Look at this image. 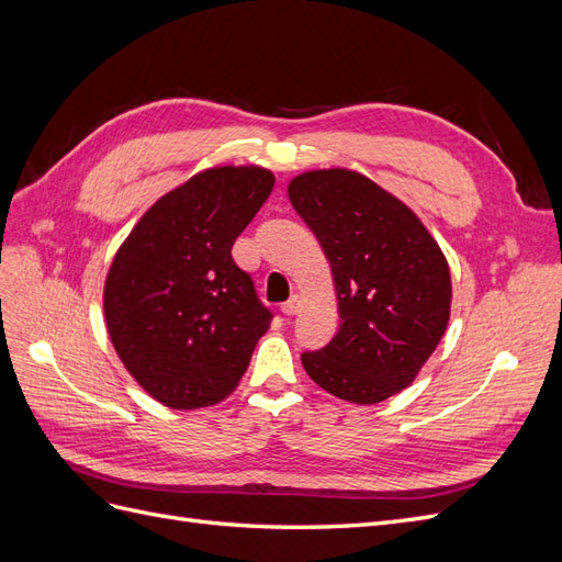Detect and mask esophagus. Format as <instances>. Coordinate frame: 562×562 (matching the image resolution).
<instances>
[{"instance_id": "34e87169", "label": "esophagus", "mask_w": 562, "mask_h": 562, "mask_svg": "<svg viewBox=\"0 0 562 562\" xmlns=\"http://www.w3.org/2000/svg\"><path fill=\"white\" fill-rule=\"evenodd\" d=\"M300 307H302L300 295H291V300L281 304V312H283L285 316H295V314L300 312Z\"/></svg>"}]
</instances>
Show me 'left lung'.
Instances as JSON below:
<instances>
[{
	"instance_id": "obj_1",
	"label": "left lung",
	"mask_w": 562,
	"mask_h": 562,
	"mask_svg": "<svg viewBox=\"0 0 562 562\" xmlns=\"http://www.w3.org/2000/svg\"><path fill=\"white\" fill-rule=\"evenodd\" d=\"M333 271L339 330L302 353L328 394L375 405L411 386L450 321L443 250L401 199L349 168L304 171L288 184Z\"/></svg>"
}]
</instances>
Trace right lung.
<instances>
[{
    "mask_svg": "<svg viewBox=\"0 0 562 562\" xmlns=\"http://www.w3.org/2000/svg\"><path fill=\"white\" fill-rule=\"evenodd\" d=\"M274 187L262 166H213L151 203L108 269L112 347L147 394L176 411L227 398L271 314L232 246Z\"/></svg>",
    "mask_w": 562,
    "mask_h": 562,
    "instance_id": "obj_1",
    "label": "right lung"
}]
</instances>
